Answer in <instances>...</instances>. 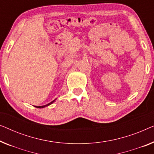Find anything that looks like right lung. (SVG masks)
I'll return each instance as SVG.
<instances>
[{"instance_id": "add662e5", "label": "right lung", "mask_w": 154, "mask_h": 154, "mask_svg": "<svg viewBox=\"0 0 154 154\" xmlns=\"http://www.w3.org/2000/svg\"><path fill=\"white\" fill-rule=\"evenodd\" d=\"M55 101V100H53V101H51V103H48V104H46V105H44V106H35V107H36V108H44V107H46V106H49V105H51V104H52L53 102H54Z\"/></svg>"}]
</instances>
